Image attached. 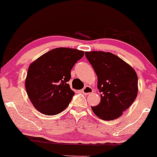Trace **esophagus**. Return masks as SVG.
Instances as JSON below:
<instances>
[{
    "label": "esophagus",
    "instance_id": "esophagus-1",
    "mask_svg": "<svg viewBox=\"0 0 157 157\" xmlns=\"http://www.w3.org/2000/svg\"><path fill=\"white\" fill-rule=\"evenodd\" d=\"M82 93L84 94H91L92 92H93V90H92V88L91 87V86H86L82 90Z\"/></svg>",
    "mask_w": 157,
    "mask_h": 157
}]
</instances>
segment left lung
Returning a JSON list of instances; mask_svg holds the SVG:
<instances>
[{"instance_id":"obj_1","label":"left lung","mask_w":157,"mask_h":157,"mask_svg":"<svg viewBox=\"0 0 157 157\" xmlns=\"http://www.w3.org/2000/svg\"><path fill=\"white\" fill-rule=\"evenodd\" d=\"M98 76L100 102L92 106L98 117L105 121L119 118L138 95V75L129 64L111 52H85Z\"/></svg>"}]
</instances>
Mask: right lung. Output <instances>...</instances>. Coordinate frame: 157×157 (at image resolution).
<instances>
[{
	"mask_svg": "<svg viewBox=\"0 0 157 157\" xmlns=\"http://www.w3.org/2000/svg\"><path fill=\"white\" fill-rule=\"evenodd\" d=\"M84 55V51L76 49L56 48L30 64L25 89L29 99L38 111L54 116L68 106L74 94L67 84L71 71Z\"/></svg>",
	"mask_w": 157,
	"mask_h": 157,
	"instance_id": "add662e5",
	"label": "right lung"
}]
</instances>
